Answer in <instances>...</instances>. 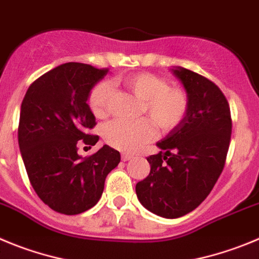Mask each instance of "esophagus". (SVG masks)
I'll list each match as a JSON object with an SVG mask.
<instances>
[{"instance_id":"obj_1","label":"esophagus","mask_w":259,"mask_h":259,"mask_svg":"<svg viewBox=\"0 0 259 259\" xmlns=\"http://www.w3.org/2000/svg\"><path fill=\"white\" fill-rule=\"evenodd\" d=\"M121 158H122V161H129V160L133 158V155H130V153H122Z\"/></svg>"}]
</instances>
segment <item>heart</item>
Masks as SVG:
<instances>
[{"label": "heart", "mask_w": 259, "mask_h": 259, "mask_svg": "<svg viewBox=\"0 0 259 259\" xmlns=\"http://www.w3.org/2000/svg\"><path fill=\"white\" fill-rule=\"evenodd\" d=\"M125 88L141 99L138 120L116 118L103 127V138L111 147L124 152H134L153 139L156 127L161 133L176 129L188 111V95L179 88H170L167 80L152 73L130 74L122 80ZM112 85L101 81L94 86L88 98L93 115L104 118L111 112Z\"/></svg>", "instance_id": "b5f03b06"}]
</instances>
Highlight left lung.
Here are the masks:
<instances>
[{"instance_id":"8db88e82","label":"left lung","mask_w":259,"mask_h":259,"mask_svg":"<svg viewBox=\"0 0 259 259\" xmlns=\"http://www.w3.org/2000/svg\"><path fill=\"white\" fill-rule=\"evenodd\" d=\"M188 95V111L147 157L151 171L135 192L144 208L164 218L196 209L213 190L225 167L232 120L225 94L213 81L190 69H173Z\"/></svg>"}]
</instances>
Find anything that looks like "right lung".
Listing matches in <instances>:
<instances>
[{
  "label": "right lung",
  "mask_w": 259,
  "mask_h": 259,
  "mask_svg": "<svg viewBox=\"0 0 259 259\" xmlns=\"http://www.w3.org/2000/svg\"><path fill=\"white\" fill-rule=\"evenodd\" d=\"M108 72L83 63H64L31 83L20 108L18 141L28 178L37 196L58 213L74 215L93 208L106 177L121 160L104 144L88 157L78 146H94L97 125L88 102Z\"/></svg>",
  "instance_id": "right-lung-1"
}]
</instances>
